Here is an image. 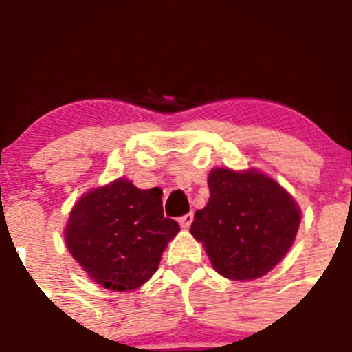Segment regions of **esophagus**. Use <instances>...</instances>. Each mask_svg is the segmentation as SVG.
Instances as JSON below:
<instances>
[{
    "instance_id": "1",
    "label": "esophagus",
    "mask_w": 352,
    "mask_h": 352,
    "mask_svg": "<svg viewBox=\"0 0 352 352\" xmlns=\"http://www.w3.org/2000/svg\"><path fill=\"white\" fill-rule=\"evenodd\" d=\"M192 221H194V214H192V212H188V214H186V216L179 217V224L182 226L184 229H187L188 226L192 224Z\"/></svg>"
}]
</instances>
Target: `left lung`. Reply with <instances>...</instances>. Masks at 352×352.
I'll list each match as a JSON object with an SVG mask.
<instances>
[{
    "mask_svg": "<svg viewBox=\"0 0 352 352\" xmlns=\"http://www.w3.org/2000/svg\"><path fill=\"white\" fill-rule=\"evenodd\" d=\"M210 197L190 234L202 243L214 270L234 282L256 280L283 260L300 226V207L272 177L256 168L209 173Z\"/></svg>",
    "mask_w": 352,
    "mask_h": 352,
    "instance_id": "left-lung-1",
    "label": "left lung"
}]
</instances>
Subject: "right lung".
I'll list each match as a JSON object with an SVG mask.
<instances>
[{"label": "right lung", "instance_id": "1", "mask_svg": "<svg viewBox=\"0 0 352 352\" xmlns=\"http://www.w3.org/2000/svg\"><path fill=\"white\" fill-rule=\"evenodd\" d=\"M179 231L175 221L164 217L160 188L142 190L118 179L80 195L64 236L89 278L109 290L131 292L153 276Z\"/></svg>", "mask_w": 352, "mask_h": 352}]
</instances>
